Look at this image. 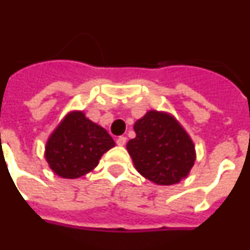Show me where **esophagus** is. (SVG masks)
I'll use <instances>...</instances> for the list:
<instances>
[{"instance_id": "34e87169", "label": "esophagus", "mask_w": 250, "mask_h": 250, "mask_svg": "<svg viewBox=\"0 0 250 250\" xmlns=\"http://www.w3.org/2000/svg\"><path fill=\"white\" fill-rule=\"evenodd\" d=\"M125 142H127V138H125V136H119V137L117 138V145H119V146H125Z\"/></svg>"}]
</instances>
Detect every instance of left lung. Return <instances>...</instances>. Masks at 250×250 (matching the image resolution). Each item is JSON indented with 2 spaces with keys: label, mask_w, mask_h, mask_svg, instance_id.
<instances>
[{
  "label": "left lung",
  "mask_w": 250,
  "mask_h": 250,
  "mask_svg": "<svg viewBox=\"0 0 250 250\" xmlns=\"http://www.w3.org/2000/svg\"><path fill=\"white\" fill-rule=\"evenodd\" d=\"M135 132L127 150L141 175L160 186L175 184L188 175L194 146L171 115L151 110L136 122Z\"/></svg>",
  "instance_id": "1"
}]
</instances>
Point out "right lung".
Listing matches in <instances>:
<instances>
[{
	"instance_id": "1",
	"label": "right lung",
	"mask_w": 250,
	"mask_h": 250,
	"mask_svg": "<svg viewBox=\"0 0 250 250\" xmlns=\"http://www.w3.org/2000/svg\"><path fill=\"white\" fill-rule=\"evenodd\" d=\"M105 129L81 112L71 113L47 142L45 159L50 169L62 178H79L98 165L104 152L114 146Z\"/></svg>"
}]
</instances>
